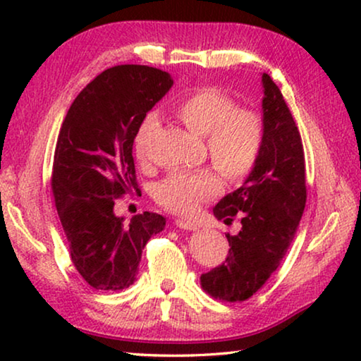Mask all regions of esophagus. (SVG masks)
<instances>
[{
	"label": "esophagus",
	"instance_id": "34e87169",
	"mask_svg": "<svg viewBox=\"0 0 361 361\" xmlns=\"http://www.w3.org/2000/svg\"><path fill=\"white\" fill-rule=\"evenodd\" d=\"M176 225L179 226V228H184V230H197V228H199V225L194 224V221H190V220H185V219H177Z\"/></svg>",
	"mask_w": 361,
	"mask_h": 361
}]
</instances>
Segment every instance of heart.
Segmentation results:
<instances>
[{
	"instance_id": "heart-1",
	"label": "heart",
	"mask_w": 361,
	"mask_h": 361,
	"mask_svg": "<svg viewBox=\"0 0 361 361\" xmlns=\"http://www.w3.org/2000/svg\"><path fill=\"white\" fill-rule=\"evenodd\" d=\"M176 116L195 135L204 136L210 159L231 180L243 179L253 169L263 149L264 121L259 113L238 108L219 88H200L185 95L174 108ZM157 116H145L135 136V154L147 156V145L157 131ZM221 177L212 169L177 172L161 180L154 199L174 214L189 215L221 192Z\"/></svg>"
}]
</instances>
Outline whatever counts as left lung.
Masks as SVG:
<instances>
[{"mask_svg": "<svg viewBox=\"0 0 361 361\" xmlns=\"http://www.w3.org/2000/svg\"><path fill=\"white\" fill-rule=\"evenodd\" d=\"M263 83L264 142L253 169L240 189L214 207L216 220L230 224L238 215V235L225 263L200 276L202 288L226 302L250 299L286 256L305 207V161L299 130L283 93L268 73Z\"/></svg>", "mask_w": 361, "mask_h": 361, "instance_id": "1", "label": "left lung"}]
</instances>
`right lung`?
I'll return each mask as SVG.
<instances>
[{
    "label": "right lung",
    "instance_id": "right-lung-1",
    "mask_svg": "<svg viewBox=\"0 0 361 361\" xmlns=\"http://www.w3.org/2000/svg\"><path fill=\"white\" fill-rule=\"evenodd\" d=\"M167 72L116 66L97 75L68 108L59 131L52 190L72 263L92 288L136 281L142 250L166 219L145 212L125 224L115 200L136 189L133 142L146 113L171 90Z\"/></svg>",
    "mask_w": 361,
    "mask_h": 361
}]
</instances>
